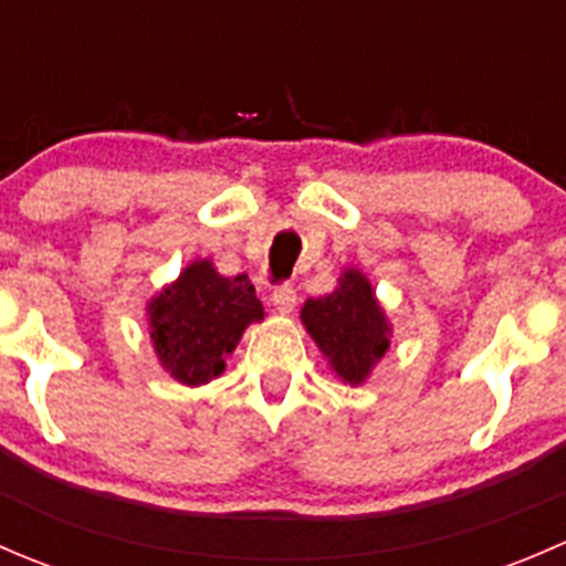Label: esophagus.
<instances>
[{"instance_id":"1","label":"esophagus","mask_w":566,"mask_h":566,"mask_svg":"<svg viewBox=\"0 0 566 566\" xmlns=\"http://www.w3.org/2000/svg\"><path fill=\"white\" fill-rule=\"evenodd\" d=\"M295 301H298V293H295L290 284H282V287L273 290V295H271V304L276 306L279 315H290V312L295 310Z\"/></svg>"}]
</instances>
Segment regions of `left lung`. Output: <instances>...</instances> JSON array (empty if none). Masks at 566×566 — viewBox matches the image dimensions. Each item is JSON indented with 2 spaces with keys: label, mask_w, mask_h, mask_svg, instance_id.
<instances>
[{
  "label": "left lung",
  "mask_w": 566,
  "mask_h": 566,
  "mask_svg": "<svg viewBox=\"0 0 566 566\" xmlns=\"http://www.w3.org/2000/svg\"><path fill=\"white\" fill-rule=\"evenodd\" d=\"M301 323L342 384H367L391 347V319L356 265L342 268L334 293L301 306Z\"/></svg>",
  "instance_id": "left-lung-1"
}]
</instances>
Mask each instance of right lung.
Here are the masks:
<instances>
[{
	"instance_id": "1",
	"label": "right lung",
	"mask_w": 566,
	"mask_h": 566,
	"mask_svg": "<svg viewBox=\"0 0 566 566\" xmlns=\"http://www.w3.org/2000/svg\"><path fill=\"white\" fill-rule=\"evenodd\" d=\"M262 319L265 310L247 273L224 276L210 256L188 262L175 282L147 301V331L158 364L191 389L219 378L243 331Z\"/></svg>"
}]
</instances>
